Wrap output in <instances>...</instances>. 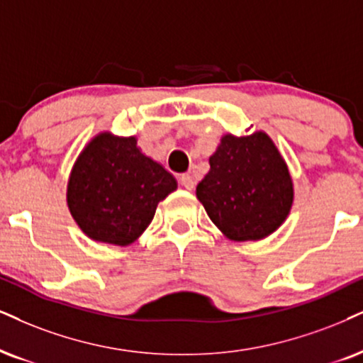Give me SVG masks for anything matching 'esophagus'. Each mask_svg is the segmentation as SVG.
<instances>
[{"label": "esophagus", "instance_id": "1", "mask_svg": "<svg viewBox=\"0 0 363 363\" xmlns=\"http://www.w3.org/2000/svg\"><path fill=\"white\" fill-rule=\"evenodd\" d=\"M180 183H182L183 186H185L186 190H194V186H195V180H194V177H191L190 173L182 174V177H180Z\"/></svg>", "mask_w": 363, "mask_h": 363}]
</instances>
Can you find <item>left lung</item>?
Instances as JSON below:
<instances>
[{"instance_id":"left-lung-1","label":"left lung","mask_w":363,"mask_h":363,"mask_svg":"<svg viewBox=\"0 0 363 363\" xmlns=\"http://www.w3.org/2000/svg\"><path fill=\"white\" fill-rule=\"evenodd\" d=\"M208 163L196 199L227 239L261 240L279 229L293 207V178L266 133L223 134Z\"/></svg>"}]
</instances>
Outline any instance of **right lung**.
Returning <instances> with one entry per match:
<instances>
[{"label":"right lung","instance_id":"add662e5","mask_svg":"<svg viewBox=\"0 0 363 363\" xmlns=\"http://www.w3.org/2000/svg\"><path fill=\"white\" fill-rule=\"evenodd\" d=\"M177 186L172 173L141 153L136 138L106 131L94 136L75 160L67 205L89 239L129 245Z\"/></svg>","mask_w":363,"mask_h":363}]
</instances>
